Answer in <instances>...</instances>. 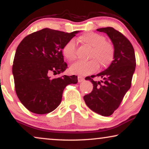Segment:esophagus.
I'll return each mask as SVG.
<instances>
[{"instance_id": "34e87169", "label": "esophagus", "mask_w": 149, "mask_h": 149, "mask_svg": "<svg viewBox=\"0 0 149 149\" xmlns=\"http://www.w3.org/2000/svg\"><path fill=\"white\" fill-rule=\"evenodd\" d=\"M84 81V78H83V77L78 76V82H79V83L82 82V81Z\"/></svg>"}]
</instances>
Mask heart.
<instances>
[{
	"mask_svg": "<svg viewBox=\"0 0 149 149\" xmlns=\"http://www.w3.org/2000/svg\"><path fill=\"white\" fill-rule=\"evenodd\" d=\"M83 43L91 47L87 62L78 61L70 67L71 73L79 75H87L98 70L99 65L102 68H107L112 64L115 58V48L113 44L106 40L104 36L94 32H87L79 37ZM75 41L71 39L63 47V56L69 62L76 58Z\"/></svg>",
	"mask_w": 149,
	"mask_h": 149,
	"instance_id": "1",
	"label": "heart"
}]
</instances>
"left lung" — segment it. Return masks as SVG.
<instances>
[{
  "instance_id": "left-lung-1",
  "label": "left lung",
  "mask_w": 149,
  "mask_h": 149,
  "mask_svg": "<svg viewBox=\"0 0 149 149\" xmlns=\"http://www.w3.org/2000/svg\"><path fill=\"white\" fill-rule=\"evenodd\" d=\"M109 36L115 48V58L112 64L97 75L87 77L93 88L84 95L85 102L95 113L105 117L111 115L119 107L124 95L131 87L136 68V57L133 46L121 32L112 27L97 29ZM95 76L101 78L95 81Z\"/></svg>"
}]
</instances>
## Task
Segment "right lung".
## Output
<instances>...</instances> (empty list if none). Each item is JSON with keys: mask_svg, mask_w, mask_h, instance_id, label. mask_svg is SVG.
<instances>
[{"mask_svg": "<svg viewBox=\"0 0 149 149\" xmlns=\"http://www.w3.org/2000/svg\"><path fill=\"white\" fill-rule=\"evenodd\" d=\"M78 32L44 28L26 36L18 45L12 72L16 94L28 111L38 115L51 113L60 105L65 87L78 82L75 75L49 76L66 70L62 48Z\"/></svg>", "mask_w": 149, "mask_h": 149, "instance_id": "obj_1", "label": "right lung"}]
</instances>
